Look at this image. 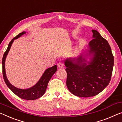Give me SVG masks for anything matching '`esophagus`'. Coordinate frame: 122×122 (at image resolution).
<instances>
[{"mask_svg": "<svg viewBox=\"0 0 122 122\" xmlns=\"http://www.w3.org/2000/svg\"><path fill=\"white\" fill-rule=\"evenodd\" d=\"M57 66L59 68H63V67H64V65H63V63L62 62H59L57 63Z\"/></svg>", "mask_w": 122, "mask_h": 122, "instance_id": "1", "label": "esophagus"}]
</instances>
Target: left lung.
Here are the masks:
<instances>
[{"mask_svg":"<svg viewBox=\"0 0 122 122\" xmlns=\"http://www.w3.org/2000/svg\"><path fill=\"white\" fill-rule=\"evenodd\" d=\"M92 32L93 39L89 43V54L65 61L67 88L79 97L97 95L108 85L112 74L114 57L111 48L97 30H92ZM86 55L91 57L90 61L85 59Z\"/></svg>","mask_w":122,"mask_h":122,"instance_id":"obj_1","label":"left lung"}]
</instances>
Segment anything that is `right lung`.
I'll return each mask as SVG.
<instances>
[{"label": "right lung", "instance_id": "right-lung-1", "mask_svg": "<svg viewBox=\"0 0 122 122\" xmlns=\"http://www.w3.org/2000/svg\"><path fill=\"white\" fill-rule=\"evenodd\" d=\"M26 33V32H22V33H20L17 36H16L11 41L10 43L9 44L8 48H7L6 51L4 54L3 57V74L4 79V81L5 83H6V85L15 95L19 96L21 99L24 100H33L39 99V98L41 97L44 94L46 89L47 86H48L49 81L51 78L52 77V76H53V74L57 71V66L55 65V66L46 69L45 71V72H44L43 74L41 76V79L39 80V81L34 86L31 87V88L25 89H19L14 86V85H12L9 82L8 79H7L6 72H5V59H6V56L8 55L9 50L10 49V48L11 46L12 43L14 42V40L20 37L21 36H22L23 34H25Z\"/></svg>", "mask_w": 122, "mask_h": 122}]
</instances>
